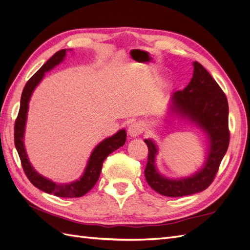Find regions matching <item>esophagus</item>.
<instances>
[{
    "label": "esophagus",
    "mask_w": 250,
    "mask_h": 250,
    "mask_svg": "<svg viewBox=\"0 0 250 250\" xmlns=\"http://www.w3.org/2000/svg\"><path fill=\"white\" fill-rule=\"evenodd\" d=\"M127 132H128V135H129L130 138H137L143 132V127L138 122L131 123L129 126H128Z\"/></svg>",
    "instance_id": "obj_1"
}]
</instances>
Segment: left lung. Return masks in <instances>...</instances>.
<instances>
[{
    "label": "left lung",
    "mask_w": 250,
    "mask_h": 250,
    "mask_svg": "<svg viewBox=\"0 0 250 250\" xmlns=\"http://www.w3.org/2000/svg\"><path fill=\"white\" fill-rule=\"evenodd\" d=\"M193 77L184 90L173 93L169 104L171 115L186 119L206 133L208 151L202 168L193 175L169 178L157 170L155 160L158 148L151 139L144 140L148 146L145 177L158 194L183 197L206 190L214 180L229 144V103L220 86L197 62H193Z\"/></svg>",
    "instance_id": "obj_1"
}]
</instances>
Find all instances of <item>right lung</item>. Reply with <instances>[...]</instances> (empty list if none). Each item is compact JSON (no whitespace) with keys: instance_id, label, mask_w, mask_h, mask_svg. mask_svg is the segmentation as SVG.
Wrapping results in <instances>:
<instances>
[{"instance_id":"obj_1","label":"right lung","mask_w":250,"mask_h":250,"mask_svg":"<svg viewBox=\"0 0 250 250\" xmlns=\"http://www.w3.org/2000/svg\"><path fill=\"white\" fill-rule=\"evenodd\" d=\"M66 49H63L56 52L55 54L53 55L26 83L24 90H22L21 93L20 111L16 121V125H14V144H16V148L21 158L22 169H24L28 179L31 181V184L34 187L40 188L42 192L53 194L55 196H58V197L73 198L81 197V196L85 195L88 191L92 190L93 187L98 181V178L100 176L104 160L111 152H113V151H116L117 149L124 145L127 135L125 129L123 128V129L119 130L117 133L111 135V137L106 138L98 144L92 151V153H90L84 172H83L79 179L72 181V183H55V181L42 176V174H40L33 168V166L30 163L28 158V154L24 144L29 101L31 99V96L34 92L35 87L39 85L40 82L42 80L44 74L51 71L52 69H54L56 65L63 62V59L66 55Z\"/></svg>"}]
</instances>
